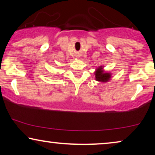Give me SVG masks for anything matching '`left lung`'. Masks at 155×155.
<instances>
[{"mask_svg": "<svg viewBox=\"0 0 155 155\" xmlns=\"http://www.w3.org/2000/svg\"><path fill=\"white\" fill-rule=\"evenodd\" d=\"M95 80L100 82H109L111 78V73L110 72H105L104 66H99L94 71Z\"/></svg>", "mask_w": 155, "mask_h": 155, "instance_id": "1", "label": "left lung"}]
</instances>
